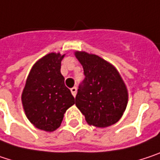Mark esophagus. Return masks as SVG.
Listing matches in <instances>:
<instances>
[{
  "label": "esophagus",
  "mask_w": 160,
  "mask_h": 160,
  "mask_svg": "<svg viewBox=\"0 0 160 160\" xmlns=\"http://www.w3.org/2000/svg\"><path fill=\"white\" fill-rule=\"evenodd\" d=\"M71 92H72V96H73V97H75V96H76V93H77V88H76V87L72 88H71Z\"/></svg>",
  "instance_id": "1"
}]
</instances>
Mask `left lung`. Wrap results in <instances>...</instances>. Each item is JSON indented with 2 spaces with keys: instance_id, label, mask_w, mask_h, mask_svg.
I'll return each instance as SVG.
<instances>
[{
  "instance_id": "left-lung-1",
  "label": "left lung",
  "mask_w": 160,
  "mask_h": 160,
  "mask_svg": "<svg viewBox=\"0 0 160 160\" xmlns=\"http://www.w3.org/2000/svg\"><path fill=\"white\" fill-rule=\"evenodd\" d=\"M75 56L85 74L75 97L76 107L94 126L104 128L116 123L128 101L127 89L119 72L97 55L76 51Z\"/></svg>"
}]
</instances>
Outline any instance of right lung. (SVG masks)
I'll return each instance as SVG.
<instances>
[{"instance_id":"obj_1","label":"right lung","mask_w":160,"mask_h":160,"mask_svg":"<svg viewBox=\"0 0 160 160\" xmlns=\"http://www.w3.org/2000/svg\"><path fill=\"white\" fill-rule=\"evenodd\" d=\"M64 55L50 53L35 63L22 94V102L30 122L40 130L52 132L60 127L74 98L64 85L61 62Z\"/></svg>"}]
</instances>
